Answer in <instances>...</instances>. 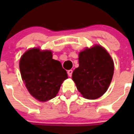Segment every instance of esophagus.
<instances>
[{
    "instance_id": "obj_1",
    "label": "esophagus",
    "mask_w": 134,
    "mask_h": 134,
    "mask_svg": "<svg viewBox=\"0 0 134 134\" xmlns=\"http://www.w3.org/2000/svg\"><path fill=\"white\" fill-rule=\"evenodd\" d=\"M68 75L70 77H71L72 76V70H68Z\"/></svg>"
}]
</instances>
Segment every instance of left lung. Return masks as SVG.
I'll return each instance as SVG.
<instances>
[{
  "instance_id": "left-lung-1",
  "label": "left lung",
  "mask_w": 134,
  "mask_h": 134,
  "mask_svg": "<svg viewBox=\"0 0 134 134\" xmlns=\"http://www.w3.org/2000/svg\"><path fill=\"white\" fill-rule=\"evenodd\" d=\"M79 66L72 72V80L84 98L96 99L107 91L114 63L107 50L99 45L79 53Z\"/></svg>"
}]
</instances>
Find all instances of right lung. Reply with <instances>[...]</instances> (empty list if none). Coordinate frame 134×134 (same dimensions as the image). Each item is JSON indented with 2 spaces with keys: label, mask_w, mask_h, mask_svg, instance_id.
I'll return each mask as SVG.
<instances>
[{
  "label": "right lung",
  "mask_w": 134,
  "mask_h": 134,
  "mask_svg": "<svg viewBox=\"0 0 134 134\" xmlns=\"http://www.w3.org/2000/svg\"><path fill=\"white\" fill-rule=\"evenodd\" d=\"M19 69L29 93L42 102L55 97L64 80L68 79L61 63L52 59L50 50H27L20 59Z\"/></svg>",
  "instance_id": "obj_1"
}]
</instances>
